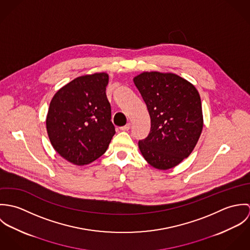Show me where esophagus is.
Instances as JSON below:
<instances>
[{
    "label": "esophagus",
    "instance_id": "1",
    "mask_svg": "<svg viewBox=\"0 0 250 250\" xmlns=\"http://www.w3.org/2000/svg\"><path fill=\"white\" fill-rule=\"evenodd\" d=\"M130 127H131V124H130V123H127L125 126L120 127V130H121V131H129V130H130Z\"/></svg>",
    "mask_w": 250,
    "mask_h": 250
}]
</instances>
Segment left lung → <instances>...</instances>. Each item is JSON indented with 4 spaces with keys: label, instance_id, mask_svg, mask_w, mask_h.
Here are the masks:
<instances>
[{
    "label": "left lung",
    "instance_id": "1",
    "mask_svg": "<svg viewBox=\"0 0 250 250\" xmlns=\"http://www.w3.org/2000/svg\"><path fill=\"white\" fill-rule=\"evenodd\" d=\"M151 119L149 135L139 147L149 165L168 169L192 152L203 128L196 88L175 74L144 72L134 79Z\"/></svg>",
    "mask_w": 250,
    "mask_h": 250
}]
</instances>
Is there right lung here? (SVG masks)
Listing matches in <instances>:
<instances>
[{
    "label": "right lung",
    "mask_w": 250,
    "mask_h": 250,
    "mask_svg": "<svg viewBox=\"0 0 250 250\" xmlns=\"http://www.w3.org/2000/svg\"><path fill=\"white\" fill-rule=\"evenodd\" d=\"M107 83L106 73L78 77L62 87L50 103L46 119L50 142L74 165H88L101 157L115 134Z\"/></svg>",
    "instance_id": "right-lung-1"
}]
</instances>
